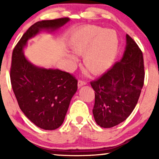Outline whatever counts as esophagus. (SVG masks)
<instances>
[{
	"instance_id": "esophagus-1",
	"label": "esophagus",
	"mask_w": 159,
	"mask_h": 159,
	"mask_svg": "<svg viewBox=\"0 0 159 159\" xmlns=\"http://www.w3.org/2000/svg\"><path fill=\"white\" fill-rule=\"evenodd\" d=\"M86 84H87V83H86V81H82V80H79L78 82V88H80L83 85H85Z\"/></svg>"
}]
</instances>
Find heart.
<instances>
[{
	"instance_id": "obj_1",
	"label": "heart",
	"mask_w": 159,
	"mask_h": 159,
	"mask_svg": "<svg viewBox=\"0 0 159 159\" xmlns=\"http://www.w3.org/2000/svg\"><path fill=\"white\" fill-rule=\"evenodd\" d=\"M70 46L75 54L83 55L84 68L98 75L113 65L118 53V39L114 30L87 25L73 34ZM68 58L74 64L78 61L74 54H68Z\"/></svg>"
}]
</instances>
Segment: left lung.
I'll return each instance as SVG.
<instances>
[{"mask_svg": "<svg viewBox=\"0 0 159 159\" xmlns=\"http://www.w3.org/2000/svg\"><path fill=\"white\" fill-rule=\"evenodd\" d=\"M145 80L142 51L135 41L126 35V47L121 61L95 81L94 120L102 128H112L131 115L139 101Z\"/></svg>", "mask_w": 159, "mask_h": 159, "instance_id": "left-lung-1", "label": "left lung"}]
</instances>
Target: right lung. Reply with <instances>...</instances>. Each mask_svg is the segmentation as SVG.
Wrapping results in <instances>:
<instances>
[{"mask_svg":"<svg viewBox=\"0 0 159 159\" xmlns=\"http://www.w3.org/2000/svg\"><path fill=\"white\" fill-rule=\"evenodd\" d=\"M69 20L62 17L36 22L24 34L12 53L11 83L19 107L30 121L44 130H54L62 125L78 89V80L68 72L35 66L24 55L23 49L41 30L54 31Z\"/></svg>","mask_w":159,"mask_h":159,"instance_id":"right-lung-1","label":"right lung"}]
</instances>
